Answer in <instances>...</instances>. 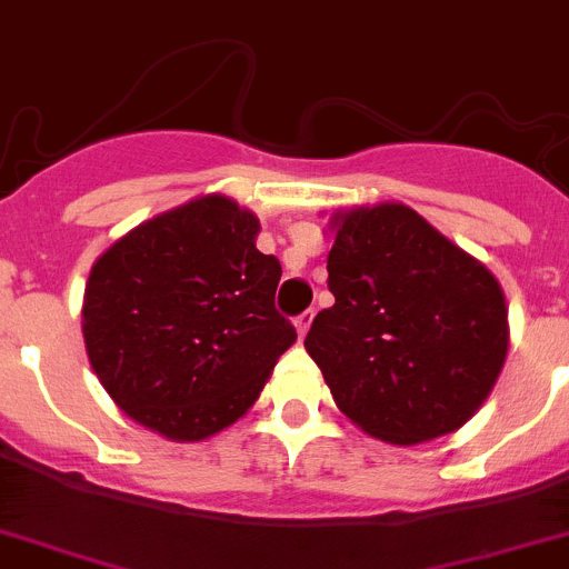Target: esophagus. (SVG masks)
Here are the masks:
<instances>
[{
	"instance_id": "1",
	"label": "esophagus",
	"mask_w": 569,
	"mask_h": 569,
	"mask_svg": "<svg viewBox=\"0 0 569 569\" xmlns=\"http://www.w3.org/2000/svg\"><path fill=\"white\" fill-rule=\"evenodd\" d=\"M311 322H315V311H302V315L295 320L297 333H300V337H306V333H309V328H311Z\"/></svg>"
}]
</instances>
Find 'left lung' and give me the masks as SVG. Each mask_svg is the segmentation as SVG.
I'll use <instances>...</instances> for the list:
<instances>
[{"mask_svg": "<svg viewBox=\"0 0 569 569\" xmlns=\"http://www.w3.org/2000/svg\"><path fill=\"white\" fill-rule=\"evenodd\" d=\"M331 309L306 350L350 421L412 446L463 427L482 407L508 353L500 283L412 207L333 216Z\"/></svg>", "mask_w": 569, "mask_h": 569, "instance_id": "left-lung-1", "label": "left lung"}]
</instances>
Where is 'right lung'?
Here are the masks:
<instances>
[{
  "mask_svg": "<svg viewBox=\"0 0 569 569\" xmlns=\"http://www.w3.org/2000/svg\"><path fill=\"white\" fill-rule=\"evenodd\" d=\"M219 193L153 216L89 272L83 342L114 405L171 440H204L258 401L297 331L274 309L280 260Z\"/></svg>",
  "mask_w": 569,
  "mask_h": 569,
  "instance_id": "1",
  "label": "right lung"
}]
</instances>
